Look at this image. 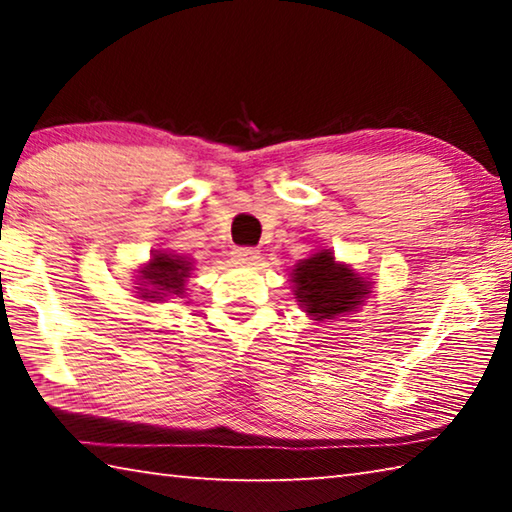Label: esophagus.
Instances as JSON below:
<instances>
[{
	"instance_id": "esophagus-1",
	"label": "esophagus",
	"mask_w": 512,
	"mask_h": 512,
	"mask_svg": "<svg viewBox=\"0 0 512 512\" xmlns=\"http://www.w3.org/2000/svg\"><path fill=\"white\" fill-rule=\"evenodd\" d=\"M232 259H235L237 264H255L259 259V250L257 248H235L232 250Z\"/></svg>"
}]
</instances>
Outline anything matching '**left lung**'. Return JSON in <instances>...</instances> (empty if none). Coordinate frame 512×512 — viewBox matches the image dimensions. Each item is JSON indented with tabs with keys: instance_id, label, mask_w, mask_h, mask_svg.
I'll list each match as a JSON object with an SVG mask.
<instances>
[{
	"instance_id": "obj_1",
	"label": "left lung",
	"mask_w": 512,
	"mask_h": 512,
	"mask_svg": "<svg viewBox=\"0 0 512 512\" xmlns=\"http://www.w3.org/2000/svg\"><path fill=\"white\" fill-rule=\"evenodd\" d=\"M291 277L300 307L314 320H334L357 311L372 287V282L363 280L348 264L336 262L332 250L300 259Z\"/></svg>"
}]
</instances>
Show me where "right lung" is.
Returning <instances> with one entry per match:
<instances>
[{"mask_svg": "<svg viewBox=\"0 0 512 512\" xmlns=\"http://www.w3.org/2000/svg\"><path fill=\"white\" fill-rule=\"evenodd\" d=\"M137 280L140 287H135L142 300H164L169 296H183L185 293V280L192 273V262L185 257L160 253L155 250L151 262L146 264L142 271H137Z\"/></svg>", "mask_w": 512, "mask_h": 512, "instance_id": "obj_1", "label": "right lung"}]
</instances>
